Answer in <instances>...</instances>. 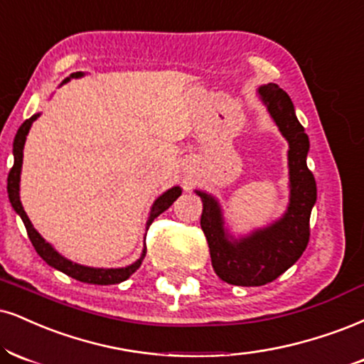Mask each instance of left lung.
<instances>
[{"label": "left lung", "instance_id": "obj_1", "mask_svg": "<svg viewBox=\"0 0 364 364\" xmlns=\"http://www.w3.org/2000/svg\"><path fill=\"white\" fill-rule=\"evenodd\" d=\"M257 91L290 147V203L284 215L264 229L234 239L224 229L218 201L196 190L203 201L200 225L207 237L213 269L218 278L237 287H261L273 282L299 261L309 244L310 213L317 200L315 178L307 168L309 135L295 115L290 96L273 82Z\"/></svg>", "mask_w": 364, "mask_h": 364}]
</instances>
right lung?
I'll return each instance as SVG.
<instances>
[{
  "label": "right lung",
  "instance_id": "right-lung-1",
  "mask_svg": "<svg viewBox=\"0 0 364 364\" xmlns=\"http://www.w3.org/2000/svg\"><path fill=\"white\" fill-rule=\"evenodd\" d=\"M81 76H82V73H73L71 76L65 77L63 82H68L71 77H81ZM38 117H41V113H35V115L28 118V120H25L18 129V132H16L15 140H13V156H15V163H13V168L10 169V174H8V196H10L11 207L15 208V212L18 213V215L21 217V220H23L25 229H27V234H28V239L32 240L35 251H37L38 256H41L42 259L47 262V264L52 266V268L63 271V273L68 274V277H71L82 283L117 284V283L125 282L130 274H134L135 271L140 268L144 257H146V247H144V251H142V254H140L139 259L135 261L134 264L127 266V268L105 269V268H90V266H81V264H77V262L65 259V257L60 256V254L57 252L49 242H46V239H43L42 235L33 229L32 222H30L27 213H25L23 207H21L20 173H21V163H23V146H25V140H27L30 127H32V124L37 120ZM179 195H181V188L174 186V188H171V190L166 191V193L161 195L159 198L154 201V205H152V208H151V215H149L146 230L149 229V225L154 222L156 217H159L164 210H168L171 205L174 203V200H176Z\"/></svg>",
  "mask_w": 364,
  "mask_h": 364
}]
</instances>
